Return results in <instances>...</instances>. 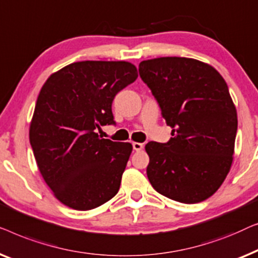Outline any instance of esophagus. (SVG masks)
<instances>
[{
	"mask_svg": "<svg viewBox=\"0 0 258 258\" xmlns=\"http://www.w3.org/2000/svg\"><path fill=\"white\" fill-rule=\"evenodd\" d=\"M132 146H133V150L134 151H141V150H143L144 145L140 144V143H133Z\"/></svg>",
	"mask_w": 258,
	"mask_h": 258,
	"instance_id": "obj_1",
	"label": "esophagus"
}]
</instances>
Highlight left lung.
<instances>
[{
    "mask_svg": "<svg viewBox=\"0 0 258 258\" xmlns=\"http://www.w3.org/2000/svg\"><path fill=\"white\" fill-rule=\"evenodd\" d=\"M139 75L173 128L167 143L145 146L148 180L174 201L206 200L233 162L237 113L227 83L213 67L186 57L143 60Z\"/></svg>",
    "mask_w": 258,
    "mask_h": 258,
    "instance_id": "obj_1",
    "label": "left lung"
}]
</instances>
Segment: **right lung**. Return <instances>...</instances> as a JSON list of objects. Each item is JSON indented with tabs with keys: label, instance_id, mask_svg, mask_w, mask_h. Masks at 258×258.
<instances>
[{
	"label": "right lung",
	"instance_id": "obj_1",
	"mask_svg": "<svg viewBox=\"0 0 258 258\" xmlns=\"http://www.w3.org/2000/svg\"><path fill=\"white\" fill-rule=\"evenodd\" d=\"M138 78L128 61H76L52 74L36 101L29 138L43 179L63 205L97 208L118 193L130 143L101 139L112 101Z\"/></svg>",
	"mask_w": 258,
	"mask_h": 258
}]
</instances>
